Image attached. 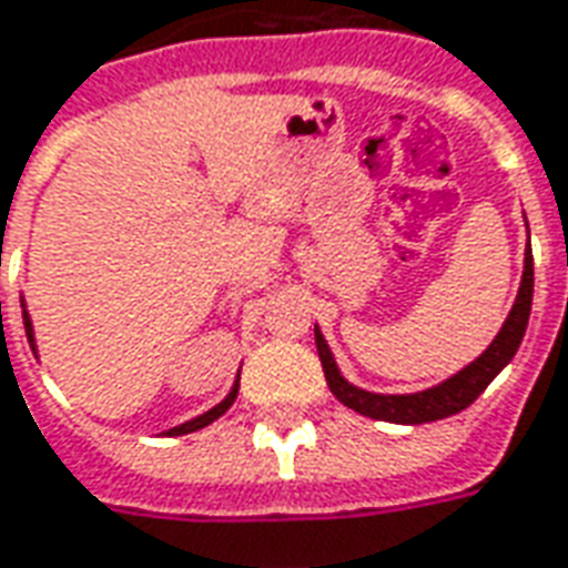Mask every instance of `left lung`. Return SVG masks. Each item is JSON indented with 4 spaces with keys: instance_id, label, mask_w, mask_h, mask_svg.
I'll list each match as a JSON object with an SVG mask.
<instances>
[{
    "instance_id": "obj_1",
    "label": "left lung",
    "mask_w": 568,
    "mask_h": 568,
    "mask_svg": "<svg viewBox=\"0 0 568 568\" xmlns=\"http://www.w3.org/2000/svg\"><path fill=\"white\" fill-rule=\"evenodd\" d=\"M532 252H526V267H523V283H519L517 301L507 313L501 332L495 335L486 353H479L477 359L470 366H464L458 375H452L443 384H436L430 390H422V394H368V390H359L353 387L351 381L341 378L338 366H335V356L325 344L323 332H316V351H320V363H323L325 381H328V390L338 396L341 403L366 418H375V422H394V424H427L439 422V418H449L455 412L467 408L474 399H477L486 387L491 384V378L501 372V368L514 359L519 341L526 335V325H529V311H532Z\"/></svg>"
}]
</instances>
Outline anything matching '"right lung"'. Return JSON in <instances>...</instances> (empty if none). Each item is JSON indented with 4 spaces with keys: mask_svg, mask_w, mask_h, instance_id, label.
<instances>
[{
    "mask_svg": "<svg viewBox=\"0 0 568 568\" xmlns=\"http://www.w3.org/2000/svg\"><path fill=\"white\" fill-rule=\"evenodd\" d=\"M23 328H27V341H30V347H33V323H30V316H27V311H23ZM236 394H240V384H233V390L227 394V399H221L215 408H209L205 415H200V418H193V422L187 424H178V427H172L165 436H184V434H193V430H202L205 424L217 422L224 412H227L230 406H233V399H236Z\"/></svg>",
    "mask_w": 568,
    "mask_h": 568,
    "instance_id": "add662e5",
    "label": "right lung"
}]
</instances>
